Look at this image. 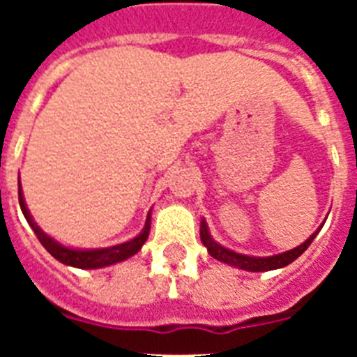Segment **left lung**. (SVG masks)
Returning <instances> with one entry per match:
<instances>
[{
  "label": "left lung",
  "mask_w": 357,
  "mask_h": 357,
  "mask_svg": "<svg viewBox=\"0 0 357 357\" xmlns=\"http://www.w3.org/2000/svg\"><path fill=\"white\" fill-rule=\"evenodd\" d=\"M322 224L319 228L305 238L304 243L298 244L296 248H291L287 252H282V254H274V255H266V257H255V255H246V254H238L235 250L226 248L220 243H217L215 238L209 234V226H207L206 218H202L200 222V238L202 244L206 246L207 252L211 257L215 259L222 261L226 265L235 266V268H241V271H248V272H266V271H276V268H283V266L291 265L296 257L304 254L307 246L313 243V238L317 237V234L321 231Z\"/></svg>",
  "instance_id": "obj_1"
}]
</instances>
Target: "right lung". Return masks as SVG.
I'll use <instances>...</instances> for the list:
<instances>
[{
  "instance_id": "obj_1",
  "label": "right lung",
  "mask_w": 357,
  "mask_h": 357,
  "mask_svg": "<svg viewBox=\"0 0 357 357\" xmlns=\"http://www.w3.org/2000/svg\"><path fill=\"white\" fill-rule=\"evenodd\" d=\"M18 200L20 207H22V213H24L25 220L31 226V229L35 231V235L38 237V241L42 243V246L50 252V254L55 257L57 261H61L63 265L75 266V268H103V266L116 265V263H122V261L129 259L131 255H135L142 248V244L146 243V238L150 235V226H151V209L146 217L144 228L139 235H135L133 238H129L126 243L114 244V246H107V248H74V246H68V244L59 243L57 238H53L52 235H47L44 229L35 222V218L27 209V204H25L24 190H22V185H20L18 179Z\"/></svg>"
}]
</instances>
